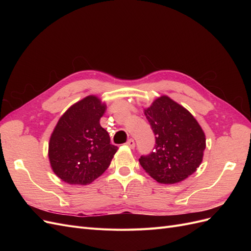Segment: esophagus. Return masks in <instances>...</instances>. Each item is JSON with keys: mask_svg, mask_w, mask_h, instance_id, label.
<instances>
[{"mask_svg": "<svg viewBox=\"0 0 251 251\" xmlns=\"http://www.w3.org/2000/svg\"><path fill=\"white\" fill-rule=\"evenodd\" d=\"M126 146L130 147L131 149H134V148H135V141H134L133 139H128V140L126 141Z\"/></svg>", "mask_w": 251, "mask_h": 251, "instance_id": "34e87169", "label": "esophagus"}]
</instances>
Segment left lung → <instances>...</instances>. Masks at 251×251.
Returning <instances> with one entry per match:
<instances>
[{
	"mask_svg": "<svg viewBox=\"0 0 251 251\" xmlns=\"http://www.w3.org/2000/svg\"><path fill=\"white\" fill-rule=\"evenodd\" d=\"M144 115L156 136V144L150 155L139 158L142 169L159 183L175 184L185 180L200 166L206 148L198 121L166 95L144 109Z\"/></svg>",
	"mask_w": 251,
	"mask_h": 251,
	"instance_id": "left-lung-1",
	"label": "left lung"
}]
</instances>
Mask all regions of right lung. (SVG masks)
Listing matches in <instances>:
<instances>
[{"label":"right lung","instance_id":"right-lung-1","mask_svg":"<svg viewBox=\"0 0 251 251\" xmlns=\"http://www.w3.org/2000/svg\"><path fill=\"white\" fill-rule=\"evenodd\" d=\"M105 103L89 95L68 109L53 130L48 149L51 169L68 184L92 183L109 168L118 148L100 120Z\"/></svg>","mask_w":251,"mask_h":251}]
</instances>
